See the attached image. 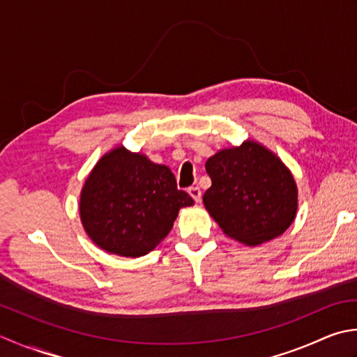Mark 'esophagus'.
<instances>
[{
    "label": "esophagus",
    "instance_id": "34e87169",
    "mask_svg": "<svg viewBox=\"0 0 357 357\" xmlns=\"http://www.w3.org/2000/svg\"><path fill=\"white\" fill-rule=\"evenodd\" d=\"M188 192H189V195H191V197L195 200V202H200L202 200V191H200V188L199 186H191L188 189Z\"/></svg>",
    "mask_w": 357,
    "mask_h": 357
}]
</instances>
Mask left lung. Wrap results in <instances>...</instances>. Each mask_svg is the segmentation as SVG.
Returning <instances> with one entry per match:
<instances>
[{
    "mask_svg": "<svg viewBox=\"0 0 357 357\" xmlns=\"http://www.w3.org/2000/svg\"><path fill=\"white\" fill-rule=\"evenodd\" d=\"M213 185L203 203L225 234L256 246L279 237L297 211L296 181L271 151L245 142L222 149L205 165Z\"/></svg>",
    "mask_w": 357,
    "mask_h": 357,
    "instance_id": "8db88e82",
    "label": "left lung"
}]
</instances>
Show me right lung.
I'll use <instances>...</instances> for the list:
<instances>
[{
    "label": "right lung",
    "instance_id": "1",
    "mask_svg": "<svg viewBox=\"0 0 357 357\" xmlns=\"http://www.w3.org/2000/svg\"><path fill=\"white\" fill-rule=\"evenodd\" d=\"M191 205L168 166L120 146L101 157L87 177L79 215L101 250L140 257L168 236L178 209Z\"/></svg>",
    "mask_w": 357,
    "mask_h": 357
}]
</instances>
